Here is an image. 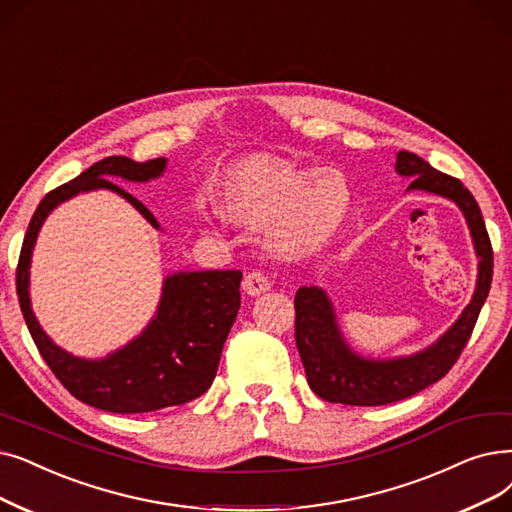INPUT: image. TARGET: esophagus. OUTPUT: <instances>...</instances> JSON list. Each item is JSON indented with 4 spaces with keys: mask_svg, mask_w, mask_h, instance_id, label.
Instances as JSON below:
<instances>
[{
    "mask_svg": "<svg viewBox=\"0 0 512 512\" xmlns=\"http://www.w3.org/2000/svg\"><path fill=\"white\" fill-rule=\"evenodd\" d=\"M270 278L265 276L263 272H251L247 278H244V282H242V288H244V293H247L249 297H259V295H263V293H268L270 291Z\"/></svg>",
    "mask_w": 512,
    "mask_h": 512,
    "instance_id": "1",
    "label": "esophagus"
}]
</instances>
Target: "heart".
<instances>
[{
  "mask_svg": "<svg viewBox=\"0 0 512 512\" xmlns=\"http://www.w3.org/2000/svg\"><path fill=\"white\" fill-rule=\"evenodd\" d=\"M217 205L240 226H272L270 244L280 257L307 259L322 253L343 230L351 188L337 169L249 154L219 173Z\"/></svg>",
  "mask_w": 512,
  "mask_h": 512,
  "instance_id": "1",
  "label": "heart"
}]
</instances>
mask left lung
Returning <instances> with one entry per match:
<instances>
[{"instance_id": "8db88e82", "label": "left lung", "mask_w": 512, "mask_h": 512, "mask_svg": "<svg viewBox=\"0 0 512 512\" xmlns=\"http://www.w3.org/2000/svg\"><path fill=\"white\" fill-rule=\"evenodd\" d=\"M395 171L410 177L408 192L420 190L443 196L462 211L479 259L475 293L458 320L433 345L402 358L374 360L349 347L326 291L320 286H301L295 297L297 349L311 391L332 404L385 406L443 379L469 341L492 286V242L473 194L456 177L433 169L408 150L397 152Z\"/></svg>"}]
</instances>
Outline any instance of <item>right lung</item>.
Masks as SVG:
<instances>
[{"label":"right lung","instance_id":"obj_1","mask_svg":"<svg viewBox=\"0 0 512 512\" xmlns=\"http://www.w3.org/2000/svg\"><path fill=\"white\" fill-rule=\"evenodd\" d=\"M167 169V159L136 163L127 157H106L85 169L75 180L48 192L22 242L16 268V293L31 337L56 379L79 402L115 414L154 412L180 406L203 395L217 374L221 349L240 309L238 270L175 272L163 280L157 311L136 339L100 360L77 358L58 347L33 314L29 295L31 257L39 230L48 215L69 198L110 190L136 209L154 230H161L136 196L110 180L150 182Z\"/></svg>","mask_w":512,"mask_h":512}]
</instances>
